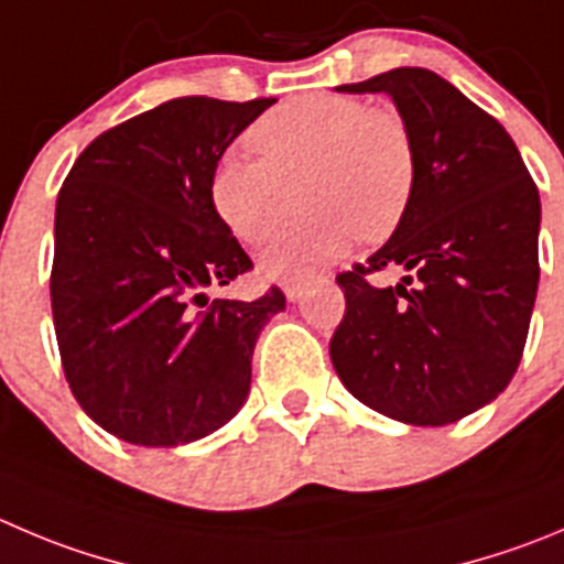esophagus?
I'll return each instance as SVG.
<instances>
[{
  "label": "esophagus",
  "mask_w": 564,
  "mask_h": 564,
  "mask_svg": "<svg viewBox=\"0 0 564 564\" xmlns=\"http://www.w3.org/2000/svg\"><path fill=\"white\" fill-rule=\"evenodd\" d=\"M282 291H285L288 302H299V299L304 296V282L302 279H288L285 285H282Z\"/></svg>",
  "instance_id": "1"
}]
</instances>
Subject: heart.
Segmentation results:
<instances>
[{
	"label": "heart",
	"mask_w": 564,
	"mask_h": 564,
	"mask_svg": "<svg viewBox=\"0 0 564 564\" xmlns=\"http://www.w3.org/2000/svg\"><path fill=\"white\" fill-rule=\"evenodd\" d=\"M260 160L227 154L210 198L249 246L276 238L304 205L302 227L262 260L273 276H304L362 240L393 232L415 191V143L404 118L354 96H299L249 130ZM300 198H295V193Z\"/></svg>",
	"instance_id": "b5f03b06"
}]
</instances>
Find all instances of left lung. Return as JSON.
Returning <instances> with one entry per match:
<instances>
[{"mask_svg":"<svg viewBox=\"0 0 564 564\" xmlns=\"http://www.w3.org/2000/svg\"><path fill=\"white\" fill-rule=\"evenodd\" d=\"M340 94H388L415 143V191L388 243L337 273L346 315L329 343L348 393L446 426L514 377L538 299L540 193L490 112L429 68H393ZM408 273L395 289L367 276Z\"/></svg>","mask_w":564,"mask_h":564,"instance_id":"1","label":"left lung"}]
</instances>
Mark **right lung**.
<instances>
[{
    "label": "right lung",
    "mask_w": 564,
    "mask_h": 564,
    "mask_svg": "<svg viewBox=\"0 0 564 564\" xmlns=\"http://www.w3.org/2000/svg\"><path fill=\"white\" fill-rule=\"evenodd\" d=\"M273 99L182 96L101 132L55 207L52 315L68 388L132 446H185L243 406L262 326L285 310L207 299L251 268L210 198L229 143Z\"/></svg>",
    "instance_id": "right-lung-1"
}]
</instances>
